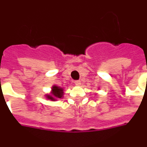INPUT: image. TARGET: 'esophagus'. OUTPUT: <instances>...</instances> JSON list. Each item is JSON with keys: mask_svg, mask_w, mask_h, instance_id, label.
Masks as SVG:
<instances>
[{"mask_svg": "<svg viewBox=\"0 0 147 147\" xmlns=\"http://www.w3.org/2000/svg\"><path fill=\"white\" fill-rule=\"evenodd\" d=\"M74 83H75V84H76V86H80L81 84V82L80 80H76Z\"/></svg>", "mask_w": 147, "mask_h": 147, "instance_id": "34e87169", "label": "esophagus"}]
</instances>
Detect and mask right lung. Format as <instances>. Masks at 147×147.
Returning a JSON list of instances; mask_svg holds the SVG:
<instances>
[{
    "instance_id": "obj_1",
    "label": "right lung",
    "mask_w": 147,
    "mask_h": 147,
    "mask_svg": "<svg viewBox=\"0 0 147 147\" xmlns=\"http://www.w3.org/2000/svg\"><path fill=\"white\" fill-rule=\"evenodd\" d=\"M63 95V89L58 86H52L51 94L45 95L46 98L52 101H56L57 98H61Z\"/></svg>"
}]
</instances>
